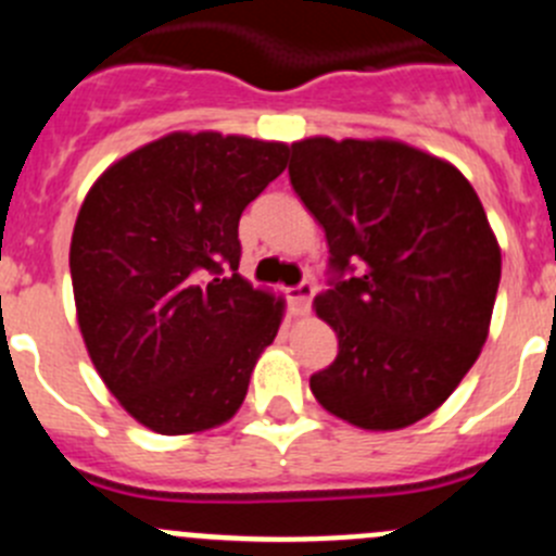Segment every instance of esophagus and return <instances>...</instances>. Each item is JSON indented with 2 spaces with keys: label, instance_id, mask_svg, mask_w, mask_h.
<instances>
[{
  "label": "esophagus",
  "instance_id": "34e87169",
  "mask_svg": "<svg viewBox=\"0 0 556 556\" xmlns=\"http://www.w3.org/2000/svg\"><path fill=\"white\" fill-rule=\"evenodd\" d=\"M312 295H315V285H309V282H304V285H299V288H290V290H288L290 309H293L295 317L309 315Z\"/></svg>",
  "mask_w": 556,
  "mask_h": 556
}]
</instances>
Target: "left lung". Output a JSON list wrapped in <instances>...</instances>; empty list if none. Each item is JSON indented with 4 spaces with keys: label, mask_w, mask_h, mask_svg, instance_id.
<instances>
[{
    "label": "left lung",
    "mask_w": 556,
    "mask_h": 556,
    "mask_svg": "<svg viewBox=\"0 0 556 556\" xmlns=\"http://www.w3.org/2000/svg\"><path fill=\"white\" fill-rule=\"evenodd\" d=\"M290 181L323 225L337 271L315 299L339 355L309 377L323 409L393 432L440 407L489 337L497 236L456 165L393 138L312 135L290 147Z\"/></svg>",
    "instance_id": "left-lung-1"
}]
</instances>
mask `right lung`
<instances>
[{"instance_id":"1","label":"right lung","mask_w":556,"mask_h":556,"mask_svg":"<svg viewBox=\"0 0 556 556\" xmlns=\"http://www.w3.org/2000/svg\"><path fill=\"white\" fill-rule=\"evenodd\" d=\"M288 143L168 132L86 192L70 241L75 315L108 391L157 434L230 421L285 299L239 274V219Z\"/></svg>"}]
</instances>
